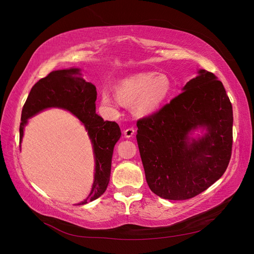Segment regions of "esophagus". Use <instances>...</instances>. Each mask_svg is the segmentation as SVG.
Instances as JSON below:
<instances>
[{
  "mask_svg": "<svg viewBox=\"0 0 254 254\" xmlns=\"http://www.w3.org/2000/svg\"><path fill=\"white\" fill-rule=\"evenodd\" d=\"M124 134L126 137H131L134 134V129L133 128H127L124 130Z\"/></svg>",
  "mask_w": 254,
  "mask_h": 254,
  "instance_id": "34e87169",
  "label": "esophagus"
}]
</instances>
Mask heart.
I'll list each match as a JSON object with an SVG mask.
<instances>
[{
	"label": "heart",
	"instance_id": "obj_1",
	"mask_svg": "<svg viewBox=\"0 0 254 254\" xmlns=\"http://www.w3.org/2000/svg\"><path fill=\"white\" fill-rule=\"evenodd\" d=\"M174 84L164 73H139L122 79L115 84V93L109 88L101 92V102L115 111L119 107L131 104L132 112L137 117H147L162 107L173 93Z\"/></svg>",
	"mask_w": 254,
	"mask_h": 254
}]
</instances>
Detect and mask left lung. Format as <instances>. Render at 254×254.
Masks as SVG:
<instances>
[{"label": "left lung", "mask_w": 254, "mask_h": 254, "mask_svg": "<svg viewBox=\"0 0 254 254\" xmlns=\"http://www.w3.org/2000/svg\"><path fill=\"white\" fill-rule=\"evenodd\" d=\"M182 90L136 123L146 181L168 200H187L210 188L226 172L232 151L233 110L222 82L199 70ZM198 128L205 132L193 138Z\"/></svg>", "instance_id": "8db88e82"}]
</instances>
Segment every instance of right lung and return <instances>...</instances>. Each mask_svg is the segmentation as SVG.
Segmentation results:
<instances>
[{"mask_svg": "<svg viewBox=\"0 0 254 254\" xmlns=\"http://www.w3.org/2000/svg\"><path fill=\"white\" fill-rule=\"evenodd\" d=\"M96 87L81 77L80 68L53 71L35 83L21 114L20 143L28 119L49 108H60L71 112L86 128L93 148L95 173L89 196L77 205L93 201L105 193L110 180L114 145L122 134L117 123L104 121L96 114Z\"/></svg>", "mask_w": 254, "mask_h": 254, "instance_id": "1", "label": "right lung"}]
</instances>
